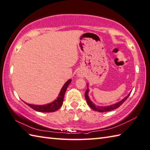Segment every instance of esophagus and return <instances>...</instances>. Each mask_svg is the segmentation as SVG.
Segmentation results:
<instances>
[{
    "label": "esophagus",
    "instance_id": "34e87169",
    "mask_svg": "<svg viewBox=\"0 0 150 150\" xmlns=\"http://www.w3.org/2000/svg\"><path fill=\"white\" fill-rule=\"evenodd\" d=\"M79 76H81H81H82V74H79Z\"/></svg>",
    "mask_w": 150,
    "mask_h": 150
}]
</instances>
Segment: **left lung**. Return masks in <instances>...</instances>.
<instances>
[{
	"label": "left lung",
	"mask_w": 150,
	"mask_h": 150,
	"mask_svg": "<svg viewBox=\"0 0 150 150\" xmlns=\"http://www.w3.org/2000/svg\"><path fill=\"white\" fill-rule=\"evenodd\" d=\"M88 86V85H87ZM88 88H87V89L86 90V91H85V99H86V101H87V103H88V105H89L90 108L94 110V111H98V112H107V111H112V110H114L115 109H117L119 107H120L122 103H123L125 101H126L127 100V98L128 97H129V96L130 95L129 93L128 95L125 97L124 99H122L120 102H117V103H115V104L113 105H109V106H105V107H102V106H96L95 105H94V103H93L92 102H91L89 97H88Z\"/></svg>",
	"instance_id": "1"
}]
</instances>
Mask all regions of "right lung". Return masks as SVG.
<instances>
[{
    "label": "right lung",
    "mask_w": 150,
    "mask_h": 150,
    "mask_svg": "<svg viewBox=\"0 0 150 150\" xmlns=\"http://www.w3.org/2000/svg\"><path fill=\"white\" fill-rule=\"evenodd\" d=\"M71 79H70L66 82L65 84H64L62 88L61 89V91L59 94V96L57 98V99L55 100L54 102H52V103H48V104L42 105H37L29 104V103H27L26 102H24V103H25L26 104L28 105L29 107H30V108H32L33 109H34V110H35V111H39V112H52L56 111L62 106L64 96H65L66 90H67V87H68L69 85L71 83Z\"/></svg>",
    "instance_id": "1"
}]
</instances>
